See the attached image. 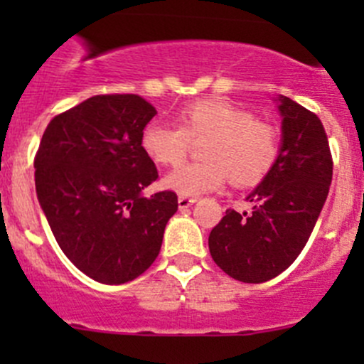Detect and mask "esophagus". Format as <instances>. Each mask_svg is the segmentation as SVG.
Listing matches in <instances>:
<instances>
[{
  "label": "esophagus",
  "mask_w": 364,
  "mask_h": 364,
  "mask_svg": "<svg viewBox=\"0 0 364 364\" xmlns=\"http://www.w3.org/2000/svg\"><path fill=\"white\" fill-rule=\"evenodd\" d=\"M197 200V197H185V196H179L178 197V205L179 209H186L188 205H192Z\"/></svg>",
  "instance_id": "34e87169"
}]
</instances>
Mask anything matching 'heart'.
<instances>
[{
    "mask_svg": "<svg viewBox=\"0 0 364 364\" xmlns=\"http://www.w3.org/2000/svg\"><path fill=\"white\" fill-rule=\"evenodd\" d=\"M203 142L204 161L178 167L165 176L164 185L185 197L215 192L227 178L236 186L262 181L280 156V132L267 121L225 100H199L179 111V124H146L141 146L164 167H176L188 155L192 142Z\"/></svg>",
    "mask_w": 364,
    "mask_h": 364,
    "instance_id": "b5f03b06",
    "label": "heart"
}]
</instances>
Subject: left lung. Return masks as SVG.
I'll list each match as a JSON object with an SVG mask.
<instances>
[{"instance_id":"1","label":"left lung","mask_w":364,"mask_h":364,"mask_svg":"<svg viewBox=\"0 0 364 364\" xmlns=\"http://www.w3.org/2000/svg\"><path fill=\"white\" fill-rule=\"evenodd\" d=\"M282 148L277 165L247 197L252 213L227 209L209 234V252L222 271L245 284L278 277L306 245L333 178V156L322 121L280 97Z\"/></svg>"}]
</instances>
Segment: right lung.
<instances>
[{"label":"right lung","mask_w":364,"mask_h":364,"mask_svg":"<svg viewBox=\"0 0 364 364\" xmlns=\"http://www.w3.org/2000/svg\"><path fill=\"white\" fill-rule=\"evenodd\" d=\"M156 111L139 95H97L47 124L35 155V186L70 262L93 280L119 285L159 257L172 190L142 196L159 178L141 135Z\"/></svg>","instance_id":"add662e5"}]
</instances>
